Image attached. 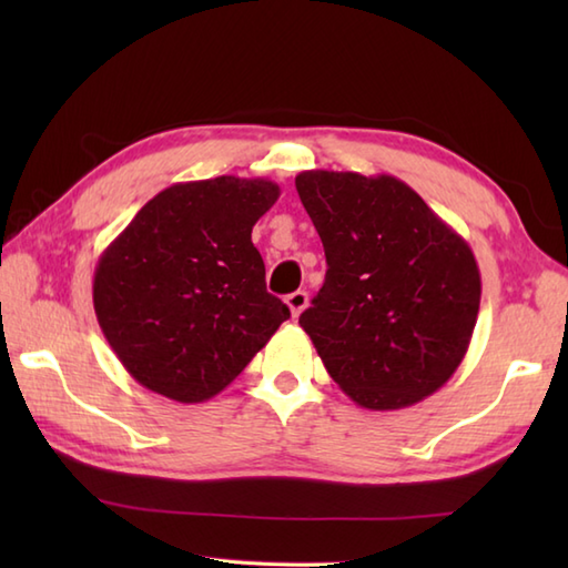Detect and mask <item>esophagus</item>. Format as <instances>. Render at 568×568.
I'll list each match as a JSON object with an SVG mask.
<instances>
[{
    "label": "esophagus",
    "mask_w": 568,
    "mask_h": 568,
    "mask_svg": "<svg viewBox=\"0 0 568 568\" xmlns=\"http://www.w3.org/2000/svg\"><path fill=\"white\" fill-rule=\"evenodd\" d=\"M285 305L291 307L293 317H300V312H303L307 307V293L305 291H295L285 297Z\"/></svg>",
    "instance_id": "1"
}]
</instances>
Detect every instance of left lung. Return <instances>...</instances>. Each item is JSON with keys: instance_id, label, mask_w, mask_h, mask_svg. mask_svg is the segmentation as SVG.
Segmentation results:
<instances>
[{"instance_id": "left-lung-1", "label": "left lung", "mask_w": 568, "mask_h": 568, "mask_svg": "<svg viewBox=\"0 0 568 568\" xmlns=\"http://www.w3.org/2000/svg\"><path fill=\"white\" fill-rule=\"evenodd\" d=\"M297 195L327 256L300 315L334 383L366 409H400L462 364L480 305L474 251L393 175L305 171Z\"/></svg>"}]
</instances>
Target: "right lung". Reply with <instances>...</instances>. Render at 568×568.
I'll return each mask as SVG.
<instances>
[{
	"label": "right lung",
	"mask_w": 568,
	"mask_h": 568,
	"mask_svg": "<svg viewBox=\"0 0 568 568\" xmlns=\"http://www.w3.org/2000/svg\"><path fill=\"white\" fill-rule=\"evenodd\" d=\"M281 197L263 178L175 183L98 261L94 315L129 376L175 403L222 393L291 317L251 232Z\"/></svg>",
	"instance_id": "1"
}]
</instances>
